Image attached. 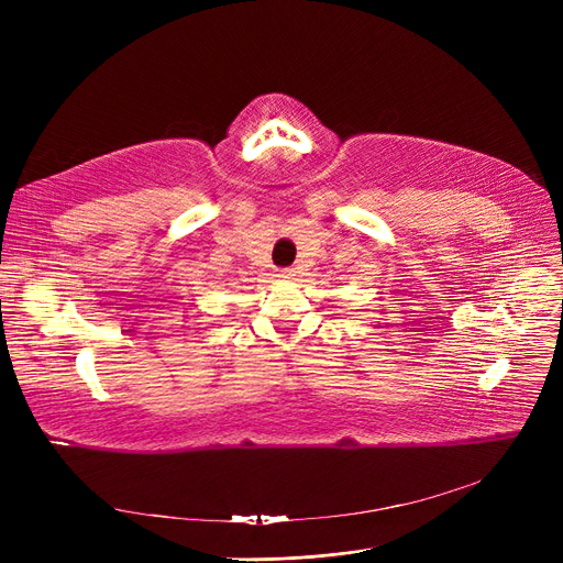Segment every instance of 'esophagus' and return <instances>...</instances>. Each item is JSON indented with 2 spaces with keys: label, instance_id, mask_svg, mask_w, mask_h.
I'll return each instance as SVG.
<instances>
[{
  "label": "esophagus",
  "instance_id": "obj_1",
  "mask_svg": "<svg viewBox=\"0 0 563 563\" xmlns=\"http://www.w3.org/2000/svg\"><path fill=\"white\" fill-rule=\"evenodd\" d=\"M282 272V275L279 277H294V269L291 267H286V269H279Z\"/></svg>",
  "mask_w": 563,
  "mask_h": 563
}]
</instances>
